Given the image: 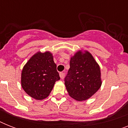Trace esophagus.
<instances>
[{
	"label": "esophagus",
	"mask_w": 128,
	"mask_h": 128,
	"mask_svg": "<svg viewBox=\"0 0 128 128\" xmlns=\"http://www.w3.org/2000/svg\"><path fill=\"white\" fill-rule=\"evenodd\" d=\"M59 75H60V78H61V79H62V78H64V73H63V72H60V74H59Z\"/></svg>",
	"instance_id": "1"
}]
</instances>
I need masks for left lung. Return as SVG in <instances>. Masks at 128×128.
<instances>
[{"label":"left lung","instance_id":"left-lung-1","mask_svg":"<svg viewBox=\"0 0 128 128\" xmlns=\"http://www.w3.org/2000/svg\"><path fill=\"white\" fill-rule=\"evenodd\" d=\"M65 86L70 97L77 101L87 100L101 87V70L88 50H78L71 56Z\"/></svg>","mask_w":128,"mask_h":128}]
</instances>
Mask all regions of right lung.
<instances>
[{
  "label": "right lung",
  "instance_id": "1",
  "mask_svg": "<svg viewBox=\"0 0 128 128\" xmlns=\"http://www.w3.org/2000/svg\"><path fill=\"white\" fill-rule=\"evenodd\" d=\"M60 80L53 54L50 51L35 53L23 66L21 86L26 93L37 100L50 95L54 84Z\"/></svg>",
  "mask_w": 128,
  "mask_h": 128
}]
</instances>
